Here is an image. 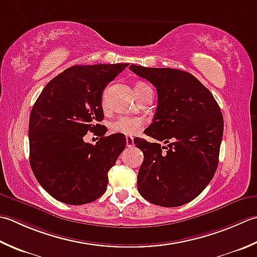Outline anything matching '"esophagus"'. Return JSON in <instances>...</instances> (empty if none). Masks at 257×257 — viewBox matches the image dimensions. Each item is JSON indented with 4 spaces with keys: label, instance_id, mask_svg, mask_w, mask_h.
<instances>
[{
    "label": "esophagus",
    "instance_id": "esophagus-1",
    "mask_svg": "<svg viewBox=\"0 0 257 257\" xmlns=\"http://www.w3.org/2000/svg\"><path fill=\"white\" fill-rule=\"evenodd\" d=\"M125 145H127V147H133L134 146V138L132 137V136H127L125 137Z\"/></svg>",
    "mask_w": 257,
    "mask_h": 257
}]
</instances>
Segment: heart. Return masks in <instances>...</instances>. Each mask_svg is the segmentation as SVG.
Segmentation results:
<instances>
[{
    "mask_svg": "<svg viewBox=\"0 0 257 257\" xmlns=\"http://www.w3.org/2000/svg\"><path fill=\"white\" fill-rule=\"evenodd\" d=\"M150 88L149 85L146 83L139 82L136 85V93H139L144 91V90ZM144 120L139 117H125V115H121L118 119H115L114 121L110 124V130L113 134L124 135V136H134L140 132V129L143 128Z\"/></svg>",
    "mask_w": 257,
    "mask_h": 257,
    "instance_id": "obj_1",
    "label": "heart"
}]
</instances>
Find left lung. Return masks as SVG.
I'll use <instances>...</instances> for the list:
<instances>
[{
  "label": "left lung",
  "mask_w": 257,
  "mask_h": 257,
  "mask_svg": "<svg viewBox=\"0 0 257 257\" xmlns=\"http://www.w3.org/2000/svg\"><path fill=\"white\" fill-rule=\"evenodd\" d=\"M134 73L152 82L158 93L154 121L138 138L144 154L137 186L148 202L177 207L192 202L214 177L218 165L224 120L212 92L189 72L132 64Z\"/></svg>",
  "instance_id": "8db88e82"
}]
</instances>
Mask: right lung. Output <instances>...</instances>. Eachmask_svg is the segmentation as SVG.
I'll use <instances>...</instances> for the list:
<instances>
[{
	"instance_id": "obj_1",
	"label": "right lung",
	"mask_w": 257,
	"mask_h": 257,
	"mask_svg": "<svg viewBox=\"0 0 257 257\" xmlns=\"http://www.w3.org/2000/svg\"><path fill=\"white\" fill-rule=\"evenodd\" d=\"M128 63L73 65L53 78L35 101L29 123L30 165L59 202L91 203L104 194L108 172L125 147L124 135L104 136L102 92ZM88 131L100 139L85 143Z\"/></svg>"
}]
</instances>
